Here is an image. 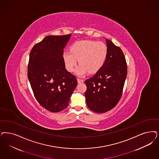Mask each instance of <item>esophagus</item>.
<instances>
[{
    "label": "esophagus",
    "instance_id": "esophagus-1",
    "mask_svg": "<svg viewBox=\"0 0 159 159\" xmlns=\"http://www.w3.org/2000/svg\"><path fill=\"white\" fill-rule=\"evenodd\" d=\"M77 82L78 83H80L84 82V80H83V79H77Z\"/></svg>",
    "mask_w": 159,
    "mask_h": 159
}]
</instances>
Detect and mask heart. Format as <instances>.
<instances>
[{"instance_id":"1","label":"heart","mask_w":159,"mask_h":159,"mask_svg":"<svg viewBox=\"0 0 159 159\" xmlns=\"http://www.w3.org/2000/svg\"><path fill=\"white\" fill-rule=\"evenodd\" d=\"M108 55V48L102 42L95 40H80L75 42L70 47V51L63 53V60L66 69L74 71L77 60L79 66L76 73L83 76L88 71L94 73L103 66Z\"/></svg>"}]
</instances>
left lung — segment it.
<instances>
[{"mask_svg": "<svg viewBox=\"0 0 159 159\" xmlns=\"http://www.w3.org/2000/svg\"><path fill=\"white\" fill-rule=\"evenodd\" d=\"M108 55L103 66L84 83L85 98L88 107L103 113L114 108L119 102L127 76V64L119 47L106 39Z\"/></svg>", "mask_w": 159, "mask_h": 159, "instance_id": "left-lung-1", "label": "left lung"}]
</instances>
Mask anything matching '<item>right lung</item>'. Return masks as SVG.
<instances>
[{"label": "right lung", "mask_w": 159, "mask_h": 159, "mask_svg": "<svg viewBox=\"0 0 159 159\" xmlns=\"http://www.w3.org/2000/svg\"><path fill=\"white\" fill-rule=\"evenodd\" d=\"M70 37L71 34L48 36L33 46L29 55L28 76L34 97L51 112L66 109L77 84L62 57Z\"/></svg>", "instance_id": "1"}]
</instances>
